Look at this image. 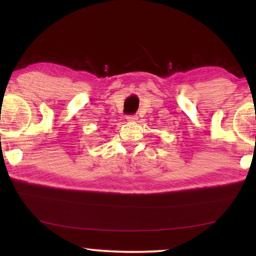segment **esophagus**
<instances>
[{"instance_id": "obj_1", "label": "esophagus", "mask_w": 256, "mask_h": 256, "mask_svg": "<svg viewBox=\"0 0 256 256\" xmlns=\"http://www.w3.org/2000/svg\"><path fill=\"white\" fill-rule=\"evenodd\" d=\"M128 120L130 123H136L138 120V116L136 115H131V116H128Z\"/></svg>"}]
</instances>
